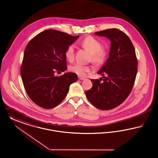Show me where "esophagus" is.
Instances as JSON below:
<instances>
[{
    "mask_svg": "<svg viewBox=\"0 0 158 158\" xmlns=\"http://www.w3.org/2000/svg\"><path fill=\"white\" fill-rule=\"evenodd\" d=\"M78 79H79L80 80H85V78H83V77H78Z\"/></svg>",
    "mask_w": 158,
    "mask_h": 158,
    "instance_id": "esophagus-1",
    "label": "esophagus"
}]
</instances>
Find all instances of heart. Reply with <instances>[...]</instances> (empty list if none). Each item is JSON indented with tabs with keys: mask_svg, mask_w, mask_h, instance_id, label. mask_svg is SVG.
Returning a JSON list of instances; mask_svg holds the SVG:
<instances>
[{
	"mask_svg": "<svg viewBox=\"0 0 158 158\" xmlns=\"http://www.w3.org/2000/svg\"><path fill=\"white\" fill-rule=\"evenodd\" d=\"M84 49L91 54L92 61L98 65L102 64L107 56V52L102 48L101 43L92 36L86 37L81 43ZM65 55L69 61H72L74 58V46L69 45L65 51ZM70 70L77 75L84 77L91 72V67L81 64H75L69 68Z\"/></svg>",
	"mask_w": 158,
	"mask_h": 158,
	"instance_id": "b5f03b06",
	"label": "heart"
}]
</instances>
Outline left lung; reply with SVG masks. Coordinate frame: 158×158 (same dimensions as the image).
<instances>
[{
  "label": "left lung",
  "instance_id": "left-lung-1",
  "mask_svg": "<svg viewBox=\"0 0 158 158\" xmlns=\"http://www.w3.org/2000/svg\"><path fill=\"white\" fill-rule=\"evenodd\" d=\"M110 42L109 57L98 72L103 77L91 81L85 95L91 104L101 110H110L121 105L133 89L137 72V60L133 43L125 34L116 28L96 32ZM106 75V76L104 75Z\"/></svg>",
  "mask_w": 158,
  "mask_h": 158
}]
</instances>
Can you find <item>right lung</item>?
Segmentation results:
<instances>
[{
    "instance_id": "add662e5",
    "label": "right lung",
    "mask_w": 158,
    "mask_h": 158,
    "mask_svg": "<svg viewBox=\"0 0 158 158\" xmlns=\"http://www.w3.org/2000/svg\"><path fill=\"white\" fill-rule=\"evenodd\" d=\"M79 37L54 30L35 35L25 48L21 75L25 91L38 106L51 109L65 99L69 85L78 80L73 73L56 76L67 70V48Z\"/></svg>"
}]
</instances>
